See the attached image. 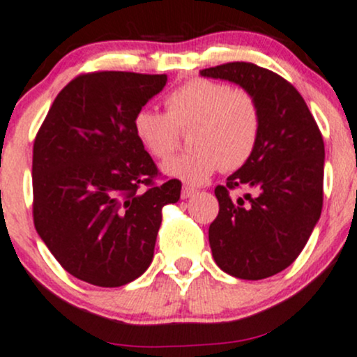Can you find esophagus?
<instances>
[{"label": "esophagus", "mask_w": 357, "mask_h": 357, "mask_svg": "<svg viewBox=\"0 0 357 357\" xmlns=\"http://www.w3.org/2000/svg\"><path fill=\"white\" fill-rule=\"evenodd\" d=\"M193 195H197V190H195V188H191V186H183V190H181V198H190V197H193Z\"/></svg>", "instance_id": "34e87169"}]
</instances>
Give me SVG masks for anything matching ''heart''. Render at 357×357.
I'll list each match as a JSON object with an SVG mask.
<instances>
[{
  "label": "heart",
  "instance_id": "b5f03b06",
  "mask_svg": "<svg viewBox=\"0 0 357 357\" xmlns=\"http://www.w3.org/2000/svg\"><path fill=\"white\" fill-rule=\"evenodd\" d=\"M132 127L137 140L155 159L169 158L179 144V130L190 128L191 149L164 162L162 169L190 185H202L218 167L236 171L252 158L262 112L250 89L195 77L167 95L166 113L140 108Z\"/></svg>",
  "mask_w": 357,
  "mask_h": 357
}]
</instances>
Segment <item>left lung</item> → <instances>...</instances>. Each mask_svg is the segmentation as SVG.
I'll list each match as a JSON object with an SVG mask.
<instances>
[{
  "instance_id": "8db88e82",
  "label": "left lung",
  "mask_w": 357,
  "mask_h": 357,
  "mask_svg": "<svg viewBox=\"0 0 357 357\" xmlns=\"http://www.w3.org/2000/svg\"><path fill=\"white\" fill-rule=\"evenodd\" d=\"M199 74L241 84L259 100V142L252 158L215 188L218 215L210 223L208 241L223 271L264 280L300 256L322 213V132L295 86L273 70L227 62ZM236 189L248 193L234 200Z\"/></svg>"
}]
</instances>
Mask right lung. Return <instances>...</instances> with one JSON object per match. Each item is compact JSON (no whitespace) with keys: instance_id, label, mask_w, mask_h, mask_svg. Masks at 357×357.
Segmentation results:
<instances>
[{"instance_id":"add662e5","label":"right lung","mask_w":357,"mask_h":357,"mask_svg":"<svg viewBox=\"0 0 357 357\" xmlns=\"http://www.w3.org/2000/svg\"><path fill=\"white\" fill-rule=\"evenodd\" d=\"M166 74L95 70L59 93L33 142V223L77 280L116 288L151 264L162 206L181 195L134 134Z\"/></svg>"}]
</instances>
